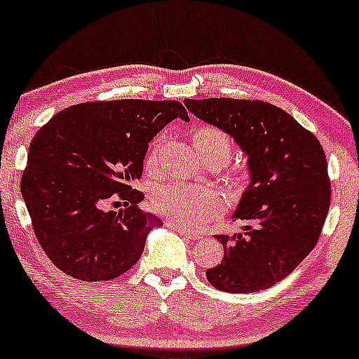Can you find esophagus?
<instances>
[{"label": "esophagus", "instance_id": "34e87169", "mask_svg": "<svg viewBox=\"0 0 359 359\" xmlns=\"http://www.w3.org/2000/svg\"><path fill=\"white\" fill-rule=\"evenodd\" d=\"M168 225L173 230H176V232L178 233H181V235H184V237H188V238H191V240H198V238H201V233L199 232H194V230H189V229H186V227H181V225H178V224H175V222H168Z\"/></svg>", "mask_w": 359, "mask_h": 359}]
</instances>
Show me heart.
I'll return each mask as SVG.
<instances>
[{
	"mask_svg": "<svg viewBox=\"0 0 359 359\" xmlns=\"http://www.w3.org/2000/svg\"><path fill=\"white\" fill-rule=\"evenodd\" d=\"M193 145L201 158L219 156L225 161L230 156V139L217 127H199L193 132ZM156 154L151 151L147 165L154 166ZM151 205L156 212L175 222L196 227L203 225L222 210V196L208 186L181 183L161 184L151 193Z\"/></svg>",
	"mask_w": 359,
	"mask_h": 359,
	"instance_id": "obj_1",
	"label": "heart"
}]
</instances>
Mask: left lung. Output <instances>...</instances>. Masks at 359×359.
I'll return each instance as SVG.
<instances>
[{
    "label": "left lung",
    "mask_w": 359,
    "mask_h": 359,
    "mask_svg": "<svg viewBox=\"0 0 359 359\" xmlns=\"http://www.w3.org/2000/svg\"><path fill=\"white\" fill-rule=\"evenodd\" d=\"M184 106L232 137L248 158L250 183L232 214L245 225L238 233L215 235L224 258L205 276L227 292L271 287L312 252L325 224L330 181L322 145L268 102L210 97Z\"/></svg>",
    "instance_id": "8db88e82"
}]
</instances>
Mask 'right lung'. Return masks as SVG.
<instances>
[{"label": "right lung", "instance_id": "add662e5", "mask_svg": "<svg viewBox=\"0 0 359 359\" xmlns=\"http://www.w3.org/2000/svg\"><path fill=\"white\" fill-rule=\"evenodd\" d=\"M178 101L85 102L52 117L31 142L21 193L34 233L58 269L81 281H109L134 266L161 220L139 209L134 181L149 142L173 119ZM121 198L119 213L104 208Z\"/></svg>", "mask_w": 359, "mask_h": 359}]
</instances>
